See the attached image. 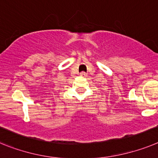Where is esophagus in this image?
I'll list each match as a JSON object with an SVG mask.
<instances>
[{
    "instance_id": "esophagus-1",
    "label": "esophagus",
    "mask_w": 158,
    "mask_h": 158,
    "mask_svg": "<svg viewBox=\"0 0 158 158\" xmlns=\"http://www.w3.org/2000/svg\"><path fill=\"white\" fill-rule=\"evenodd\" d=\"M80 75L81 76H83V77H86V76H87V74H86V72H84V71H82L80 73Z\"/></svg>"
}]
</instances>
